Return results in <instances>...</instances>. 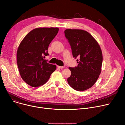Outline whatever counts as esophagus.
<instances>
[{
    "mask_svg": "<svg viewBox=\"0 0 125 125\" xmlns=\"http://www.w3.org/2000/svg\"><path fill=\"white\" fill-rule=\"evenodd\" d=\"M57 67H58V68H60V69H62L63 68H64V66H58Z\"/></svg>",
    "mask_w": 125,
    "mask_h": 125,
    "instance_id": "1",
    "label": "esophagus"
}]
</instances>
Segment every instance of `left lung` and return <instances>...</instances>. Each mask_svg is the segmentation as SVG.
Masks as SVG:
<instances>
[{
    "mask_svg": "<svg viewBox=\"0 0 125 125\" xmlns=\"http://www.w3.org/2000/svg\"><path fill=\"white\" fill-rule=\"evenodd\" d=\"M65 36L71 47L72 54L77 59V66L69 67L71 75L69 86L83 91L92 87L101 73L102 53L99 44L89 32L80 29H66Z\"/></svg>",
    "mask_w": 125,
    "mask_h": 125,
    "instance_id": "8db88e82",
    "label": "left lung"
}]
</instances>
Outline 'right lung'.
Returning a JSON list of instances; mask_svg holds the SVG:
<instances>
[{
  "label": "right lung",
  "instance_id": "add662e5",
  "mask_svg": "<svg viewBox=\"0 0 125 125\" xmlns=\"http://www.w3.org/2000/svg\"><path fill=\"white\" fill-rule=\"evenodd\" d=\"M59 31L58 28H39L31 31L20 44L17 53V65L23 80L33 87L47 82L56 69L47 63L49 45Z\"/></svg>",
  "mask_w": 125,
  "mask_h": 125
}]
</instances>
